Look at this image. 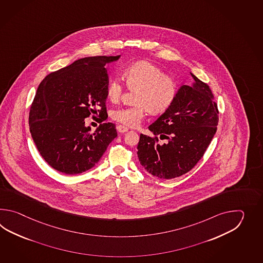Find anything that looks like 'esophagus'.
I'll list each match as a JSON object with an SVG mask.
<instances>
[{
	"label": "esophagus",
	"mask_w": 263,
	"mask_h": 263,
	"mask_svg": "<svg viewBox=\"0 0 263 263\" xmlns=\"http://www.w3.org/2000/svg\"><path fill=\"white\" fill-rule=\"evenodd\" d=\"M117 129H118L119 133H126V132H128V128L127 127H125V126H122V125H118L117 126Z\"/></svg>",
	"instance_id": "obj_1"
}]
</instances>
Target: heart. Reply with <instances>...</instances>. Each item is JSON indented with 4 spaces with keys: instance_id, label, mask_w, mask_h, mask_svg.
<instances>
[{
    "instance_id": "1",
    "label": "heart",
    "mask_w": 263,
    "mask_h": 263,
    "mask_svg": "<svg viewBox=\"0 0 263 263\" xmlns=\"http://www.w3.org/2000/svg\"><path fill=\"white\" fill-rule=\"evenodd\" d=\"M126 84L137 90L135 106H122L114 109L112 118L127 127H136L148 112L158 115L165 112L173 104L178 88L173 79L165 75L160 67L151 62L139 61L132 64L124 73ZM123 92L120 80L112 79L107 87V96L112 101H118Z\"/></svg>"
}]
</instances>
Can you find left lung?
Listing matches in <instances>:
<instances>
[{
	"label": "left lung",
	"mask_w": 263,
	"mask_h": 263,
	"mask_svg": "<svg viewBox=\"0 0 263 263\" xmlns=\"http://www.w3.org/2000/svg\"><path fill=\"white\" fill-rule=\"evenodd\" d=\"M192 76L195 84L182 85L173 104L148 127L153 136L140 134V163L160 179H174L195 167L217 129L219 110L213 92Z\"/></svg>",
	"instance_id": "left-lung-1"
}]
</instances>
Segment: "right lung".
<instances>
[{
	"label": "right lung",
	"instance_id": "obj_1",
	"mask_svg": "<svg viewBox=\"0 0 263 263\" xmlns=\"http://www.w3.org/2000/svg\"><path fill=\"white\" fill-rule=\"evenodd\" d=\"M118 56L85 57L45 77L29 112L30 132L42 158L57 171L83 173L93 167L112 140L116 125L102 123L94 134L84 118H108L105 65Z\"/></svg>",
	"mask_w": 263,
	"mask_h": 263
}]
</instances>
